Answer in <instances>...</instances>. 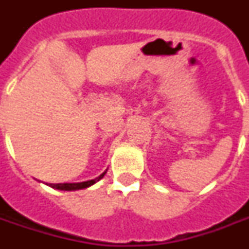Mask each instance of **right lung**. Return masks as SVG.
I'll use <instances>...</instances> for the list:
<instances>
[{"instance_id": "obj_1", "label": "right lung", "mask_w": 249, "mask_h": 249, "mask_svg": "<svg viewBox=\"0 0 249 249\" xmlns=\"http://www.w3.org/2000/svg\"><path fill=\"white\" fill-rule=\"evenodd\" d=\"M107 172V170H106ZM106 172L99 176V177L94 178V179H90V181H85V182H77V183H50V187L53 189H58V190H64V191H72V190H81V189H86V187H89V186L94 185L95 182H98L99 179L105 177Z\"/></svg>"}]
</instances>
